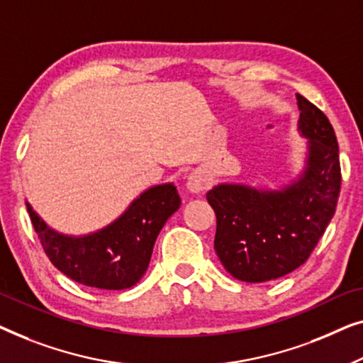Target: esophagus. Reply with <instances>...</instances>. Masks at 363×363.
<instances>
[{
  "label": "esophagus",
  "instance_id": "obj_1",
  "mask_svg": "<svg viewBox=\"0 0 363 363\" xmlns=\"http://www.w3.org/2000/svg\"><path fill=\"white\" fill-rule=\"evenodd\" d=\"M186 187H187V191L191 192V194H199V192H202L203 189L207 187V177L203 176L202 172H199V171L192 172V174L187 177Z\"/></svg>",
  "mask_w": 363,
  "mask_h": 363
}]
</instances>
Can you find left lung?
Returning <instances> with one entry per match:
<instances>
[{
    "label": "left lung",
    "instance_id": "left-lung-1",
    "mask_svg": "<svg viewBox=\"0 0 363 363\" xmlns=\"http://www.w3.org/2000/svg\"><path fill=\"white\" fill-rule=\"evenodd\" d=\"M296 99L298 131L308 140L303 169L277 189L218 182L207 192L217 216V257L240 281H272L294 272L335 213L340 162L334 128L318 106L299 94Z\"/></svg>",
    "mask_w": 363,
    "mask_h": 363
}]
</instances>
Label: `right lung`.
Returning a JSON list of instances; mask_svg holds the SVG:
<instances>
[{"mask_svg":"<svg viewBox=\"0 0 363 363\" xmlns=\"http://www.w3.org/2000/svg\"><path fill=\"white\" fill-rule=\"evenodd\" d=\"M179 206L174 184H156L133 199L108 225L69 235L48 225L26 201L34 230L54 267L80 284L113 291L128 289L145 277L157 235Z\"/></svg>","mask_w":363,"mask_h":363,"instance_id":"obj_1","label":"right lung"}]
</instances>
